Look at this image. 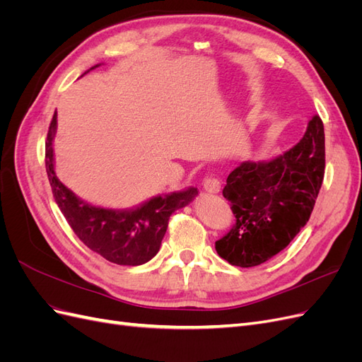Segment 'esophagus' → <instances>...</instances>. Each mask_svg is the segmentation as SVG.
<instances>
[{"instance_id":"1","label":"esophagus","mask_w":362,"mask_h":362,"mask_svg":"<svg viewBox=\"0 0 362 362\" xmlns=\"http://www.w3.org/2000/svg\"><path fill=\"white\" fill-rule=\"evenodd\" d=\"M221 187H222V184H221V181H218L217 178L208 177V178L204 180V189L208 193H218V192H221Z\"/></svg>"}]
</instances>
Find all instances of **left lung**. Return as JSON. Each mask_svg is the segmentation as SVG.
I'll list each match as a JSON object with an SVG mask.
<instances>
[{
    "instance_id": "left-lung-1",
    "label": "left lung",
    "mask_w": 362,
    "mask_h": 362,
    "mask_svg": "<svg viewBox=\"0 0 362 362\" xmlns=\"http://www.w3.org/2000/svg\"><path fill=\"white\" fill-rule=\"evenodd\" d=\"M325 173V128L308 120L293 148L269 160L243 161L228 175L223 198L235 223L216 242L218 257L255 267L286 249L310 221Z\"/></svg>"
}]
</instances>
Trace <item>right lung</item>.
I'll use <instances>...</instances> for the list:
<instances>
[{"instance_id":"obj_1","label":"right lung","mask_w":362,"mask_h":362,"mask_svg":"<svg viewBox=\"0 0 362 362\" xmlns=\"http://www.w3.org/2000/svg\"><path fill=\"white\" fill-rule=\"evenodd\" d=\"M98 66H101V63L84 74ZM56 133L57 112L54 113L48 129L45 164L54 199L75 235L87 247L119 266H140L154 258L166 234L170 214L187 205L198 194V189L187 187L168 194H157L136 206L122 210L92 205L76 196L57 178L54 168Z\"/></svg>"}]
</instances>
